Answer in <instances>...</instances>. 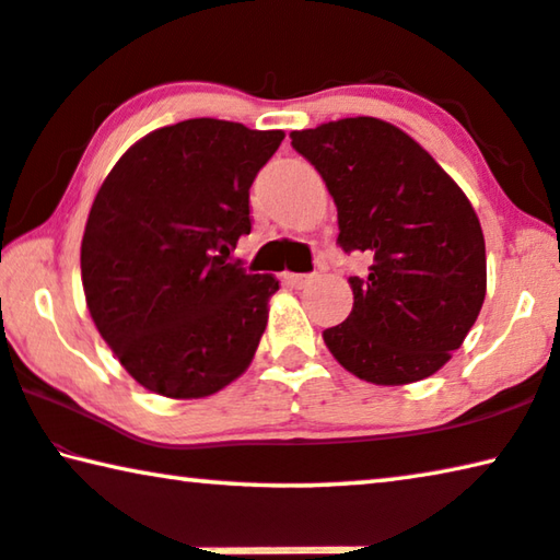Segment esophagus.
<instances>
[{"mask_svg": "<svg viewBox=\"0 0 560 560\" xmlns=\"http://www.w3.org/2000/svg\"><path fill=\"white\" fill-rule=\"evenodd\" d=\"M282 280H285L290 288L303 290V288H307V285H310V282H313V275H295V272H285V275H282Z\"/></svg>", "mask_w": 560, "mask_h": 560, "instance_id": "esophagus-1", "label": "esophagus"}]
</instances>
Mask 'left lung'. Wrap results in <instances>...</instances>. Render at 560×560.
Wrapping results in <instances>:
<instances>
[{"mask_svg":"<svg viewBox=\"0 0 560 560\" xmlns=\"http://www.w3.org/2000/svg\"><path fill=\"white\" fill-rule=\"evenodd\" d=\"M338 208V243L373 255L350 278L352 310L323 330L360 381L408 385L458 350L486 300V240L466 192L408 132L346 117L290 132Z\"/></svg>","mask_w":560,"mask_h":560,"instance_id":"1","label":"left lung"}]
</instances>
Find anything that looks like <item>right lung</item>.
Returning <instances> with one entry per match:
<instances>
[{
  "label": "right lung",
  "instance_id": "obj_1",
  "mask_svg": "<svg viewBox=\"0 0 560 560\" xmlns=\"http://www.w3.org/2000/svg\"><path fill=\"white\" fill-rule=\"evenodd\" d=\"M282 137L185 119L137 140L97 190L80 253L84 298L150 393L208 398L253 363L280 282L220 253L250 235V185Z\"/></svg>",
  "mask_w": 560,
  "mask_h": 560
}]
</instances>
